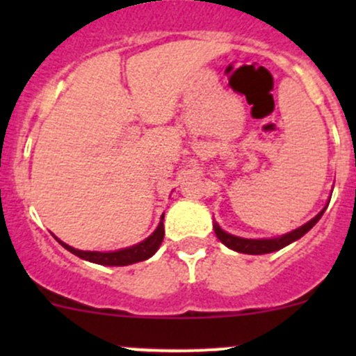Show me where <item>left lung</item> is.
Instances as JSON below:
<instances>
[{
    "label": "left lung",
    "mask_w": 356,
    "mask_h": 356,
    "mask_svg": "<svg viewBox=\"0 0 356 356\" xmlns=\"http://www.w3.org/2000/svg\"><path fill=\"white\" fill-rule=\"evenodd\" d=\"M327 208V207H325ZM325 208L322 211H318L317 215H315L312 220H308L307 224L301 225V227L294 229V231L288 232V234H282L279 236V238H272V239H245V238H238V236H232L229 234V232L222 231L220 225L215 222L213 224V231L215 234H217V238L220 239L222 243H224L225 246L231 248V250L238 251V253H246V254H264V253H272V251H277L281 250V248L291 245L293 241H296V239H300L301 236L307 234L308 231H310L312 227H314L315 224H317L318 220H321V217L324 215Z\"/></svg>",
    "instance_id": "1"
}]
</instances>
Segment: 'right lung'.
Returning <instances> with one entry per match:
<instances>
[{
  "label": "right lung",
  "mask_w": 356,
  "mask_h": 356,
  "mask_svg": "<svg viewBox=\"0 0 356 356\" xmlns=\"http://www.w3.org/2000/svg\"><path fill=\"white\" fill-rule=\"evenodd\" d=\"M165 215V213H163ZM163 215H161V220L158 224V227L155 229L149 238H146L145 241L138 243V245L131 246V248H124V250H117V251H82V250H75V248L65 245L63 241L58 243L62 245L65 250L74 253L75 257L82 258V260L92 261V264L98 265H110V267H124V265H131V264H138V261L148 260L149 257L156 253V250L160 248L161 241H163L165 236V229H163Z\"/></svg>",
  "instance_id": "obj_1"
}]
</instances>
